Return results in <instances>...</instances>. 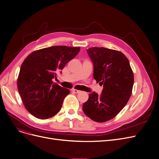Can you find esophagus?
Masks as SVG:
<instances>
[{"instance_id": "34e87169", "label": "esophagus", "mask_w": 159, "mask_h": 159, "mask_svg": "<svg viewBox=\"0 0 159 159\" xmlns=\"http://www.w3.org/2000/svg\"><path fill=\"white\" fill-rule=\"evenodd\" d=\"M72 92H74L75 93H79L80 91V90H78V89H72Z\"/></svg>"}]
</instances>
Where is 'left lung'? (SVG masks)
Wrapping results in <instances>:
<instances>
[{
  "label": "left lung",
  "mask_w": 159,
  "mask_h": 159,
  "mask_svg": "<svg viewBox=\"0 0 159 159\" xmlns=\"http://www.w3.org/2000/svg\"><path fill=\"white\" fill-rule=\"evenodd\" d=\"M87 52L93 66V78L103 86L101 95L93 92L82 106L84 113L97 122H105L118 114L132 93L134 75L122 52L105 47H92Z\"/></svg>",
  "instance_id": "1"
}]
</instances>
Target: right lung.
I'll use <instances>...</instances> for the list:
<instances>
[{
    "label": "right lung",
    "instance_id": "add662e5",
    "mask_svg": "<svg viewBox=\"0 0 159 159\" xmlns=\"http://www.w3.org/2000/svg\"><path fill=\"white\" fill-rule=\"evenodd\" d=\"M79 51V47L52 46L34 51L24 60L17 88L26 109L32 115L45 120L60 111L70 90L53 83L52 79Z\"/></svg>",
    "mask_w": 159,
    "mask_h": 159
}]
</instances>
